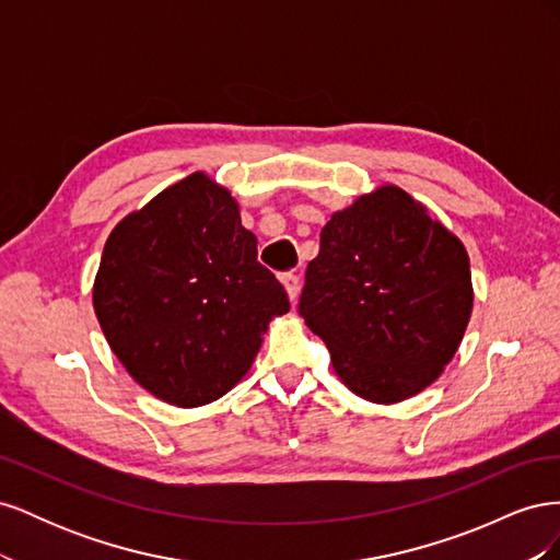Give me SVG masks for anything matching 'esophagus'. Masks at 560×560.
<instances>
[{"mask_svg":"<svg viewBox=\"0 0 560 560\" xmlns=\"http://www.w3.org/2000/svg\"><path fill=\"white\" fill-rule=\"evenodd\" d=\"M282 284H284V290H287V296H290V301H296V299H299V290H301L299 276L284 273V276H282Z\"/></svg>","mask_w":560,"mask_h":560,"instance_id":"1","label":"esophagus"}]
</instances>
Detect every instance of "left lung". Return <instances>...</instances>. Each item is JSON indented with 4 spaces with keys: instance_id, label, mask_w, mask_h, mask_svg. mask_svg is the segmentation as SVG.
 <instances>
[{
    "instance_id": "left-lung-1",
    "label": "left lung",
    "mask_w": 560,
    "mask_h": 560,
    "mask_svg": "<svg viewBox=\"0 0 560 560\" xmlns=\"http://www.w3.org/2000/svg\"><path fill=\"white\" fill-rule=\"evenodd\" d=\"M471 306L460 238L420 200L383 184L322 229L299 313L350 393L397 404L444 374Z\"/></svg>"
}]
</instances>
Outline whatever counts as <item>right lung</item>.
Wrapping results in <instances>:
<instances>
[{
    "label": "right lung",
    "mask_w": 560,
    "mask_h": 560,
    "mask_svg": "<svg viewBox=\"0 0 560 560\" xmlns=\"http://www.w3.org/2000/svg\"><path fill=\"white\" fill-rule=\"evenodd\" d=\"M93 308L130 378L194 409L245 378L290 299L257 261V235L241 224L238 200L194 173L114 226Z\"/></svg>",
    "instance_id": "1"
}]
</instances>
